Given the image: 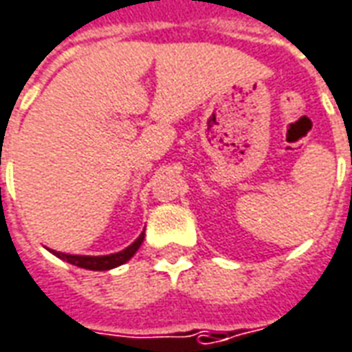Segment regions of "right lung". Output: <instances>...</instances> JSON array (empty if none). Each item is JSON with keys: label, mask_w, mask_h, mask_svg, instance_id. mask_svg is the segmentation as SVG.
Instances as JSON below:
<instances>
[{"label": "right lung", "mask_w": 352, "mask_h": 352, "mask_svg": "<svg viewBox=\"0 0 352 352\" xmlns=\"http://www.w3.org/2000/svg\"><path fill=\"white\" fill-rule=\"evenodd\" d=\"M142 240H144V232H141V236L135 240L133 244L127 245L125 250H122V252L118 253H110V255H68V253L55 252V250H49V252L53 253V255H56L58 259L70 263V265H76V267H80V269L110 270L129 261L135 253H137V250L141 248Z\"/></svg>", "instance_id": "obj_1"}]
</instances>
